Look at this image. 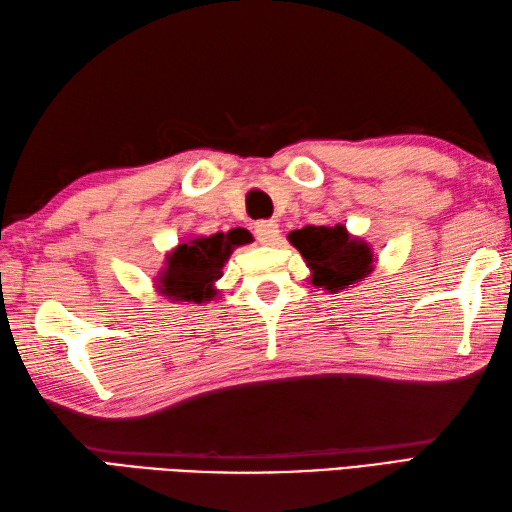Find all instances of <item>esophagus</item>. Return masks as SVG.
Wrapping results in <instances>:
<instances>
[{
    "instance_id": "esophagus-1",
    "label": "esophagus",
    "mask_w": 512,
    "mask_h": 512,
    "mask_svg": "<svg viewBox=\"0 0 512 512\" xmlns=\"http://www.w3.org/2000/svg\"><path fill=\"white\" fill-rule=\"evenodd\" d=\"M255 235L262 244L275 246V244H279V237H281L279 224L277 222H257L255 224Z\"/></svg>"
}]
</instances>
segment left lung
Here are the masks:
<instances>
[{"label": "left lung", "mask_w": 512, "mask_h": 512, "mask_svg": "<svg viewBox=\"0 0 512 512\" xmlns=\"http://www.w3.org/2000/svg\"><path fill=\"white\" fill-rule=\"evenodd\" d=\"M288 242L310 268L314 288L341 292L374 273L372 246L363 237L352 235L343 224L303 226L288 233Z\"/></svg>", "instance_id": "8db88e82"}]
</instances>
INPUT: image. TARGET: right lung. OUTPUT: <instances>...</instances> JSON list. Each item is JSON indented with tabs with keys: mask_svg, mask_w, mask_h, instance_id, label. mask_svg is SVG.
Here are the masks:
<instances>
[{
	"mask_svg": "<svg viewBox=\"0 0 512 512\" xmlns=\"http://www.w3.org/2000/svg\"><path fill=\"white\" fill-rule=\"evenodd\" d=\"M250 242L248 231L184 237L165 255L156 292L171 303H209L217 297L215 281L237 246Z\"/></svg>",
	"mask_w": 512,
	"mask_h": 512,
	"instance_id": "add662e5",
	"label": "right lung"
}]
</instances>
